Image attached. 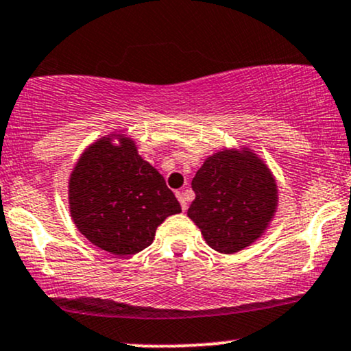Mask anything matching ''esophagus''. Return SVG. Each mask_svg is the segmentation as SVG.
I'll return each instance as SVG.
<instances>
[{
	"label": "esophagus",
	"instance_id": "1",
	"mask_svg": "<svg viewBox=\"0 0 351 351\" xmlns=\"http://www.w3.org/2000/svg\"><path fill=\"white\" fill-rule=\"evenodd\" d=\"M176 198H178V201H180V204H181V209H186L188 208V199H186V196H184V193L183 191H178L176 193Z\"/></svg>",
	"mask_w": 351,
	"mask_h": 351
}]
</instances>
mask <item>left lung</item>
<instances>
[{
    "instance_id": "obj_1",
    "label": "left lung",
    "mask_w": 351,
    "mask_h": 351,
    "mask_svg": "<svg viewBox=\"0 0 351 351\" xmlns=\"http://www.w3.org/2000/svg\"><path fill=\"white\" fill-rule=\"evenodd\" d=\"M191 188L196 198L188 217L209 247L221 254L239 252L259 239L277 208L276 180L247 148L209 156Z\"/></svg>"
}]
</instances>
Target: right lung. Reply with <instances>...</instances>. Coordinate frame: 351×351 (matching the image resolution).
Wrapping results in <instances>:
<instances>
[{
  "mask_svg": "<svg viewBox=\"0 0 351 351\" xmlns=\"http://www.w3.org/2000/svg\"><path fill=\"white\" fill-rule=\"evenodd\" d=\"M108 135L80 155L69 178L74 224L92 244L132 256L153 243L155 231L181 206L165 178L123 134Z\"/></svg>",
  "mask_w": 351,
  "mask_h": 351,
  "instance_id": "obj_1",
  "label": "right lung"
}]
</instances>
